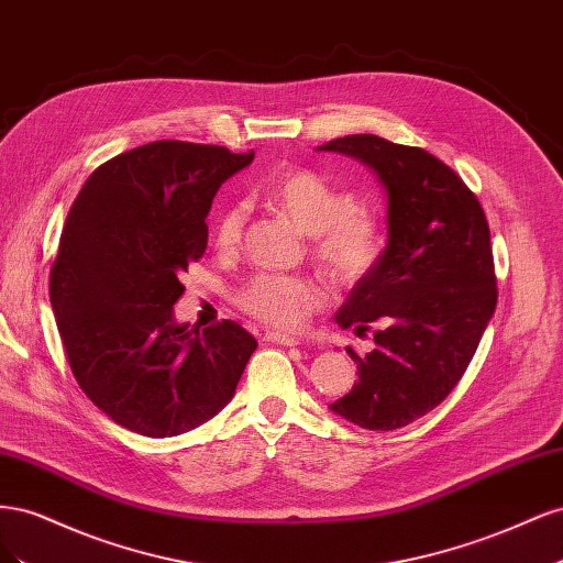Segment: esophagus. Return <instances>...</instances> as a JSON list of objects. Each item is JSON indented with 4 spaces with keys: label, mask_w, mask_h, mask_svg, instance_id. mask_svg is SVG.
<instances>
[{
    "label": "esophagus",
    "mask_w": 563,
    "mask_h": 563,
    "mask_svg": "<svg viewBox=\"0 0 563 563\" xmlns=\"http://www.w3.org/2000/svg\"><path fill=\"white\" fill-rule=\"evenodd\" d=\"M265 338H267V340H272V343L284 345V347H296V345H300V340H298V338H294V335H286V333H267Z\"/></svg>",
    "instance_id": "1"
}]
</instances>
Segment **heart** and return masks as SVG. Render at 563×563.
<instances>
[{
    "label": "heart",
    "mask_w": 563,
    "mask_h": 563,
    "mask_svg": "<svg viewBox=\"0 0 563 563\" xmlns=\"http://www.w3.org/2000/svg\"><path fill=\"white\" fill-rule=\"evenodd\" d=\"M272 211L310 234V253L329 279L343 288L362 284L383 258L385 232L380 218L356 207V197L321 176L314 168H286L272 178L261 192ZM246 207L232 201L220 209L211 240L220 253H234L242 246ZM329 294L323 284L305 275H255L240 291L236 305L267 327L298 331L312 314L327 308Z\"/></svg>",
    "instance_id": "obj_1"
}]
</instances>
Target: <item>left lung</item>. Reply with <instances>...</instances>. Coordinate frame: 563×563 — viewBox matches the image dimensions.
Returning a JSON list of instances; mask_svg holds the SVG:
<instances>
[{"label":"left lung","instance_id":"8db88e82","mask_svg":"<svg viewBox=\"0 0 563 563\" xmlns=\"http://www.w3.org/2000/svg\"><path fill=\"white\" fill-rule=\"evenodd\" d=\"M319 150L343 152L378 174L387 190L389 244L352 288L335 319L373 343L338 416L389 432L430 413L463 378L498 302L488 220L476 195L428 150L371 133Z\"/></svg>","mask_w":563,"mask_h":563}]
</instances>
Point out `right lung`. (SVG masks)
Returning <instances> with one entry per match:
<instances>
[{"label":"right lung","instance_id":"1","mask_svg":"<svg viewBox=\"0 0 563 563\" xmlns=\"http://www.w3.org/2000/svg\"><path fill=\"white\" fill-rule=\"evenodd\" d=\"M253 152L155 141L100 164L79 190L48 296L84 395L122 428L176 437L216 416L255 338L236 321L178 327L180 275L207 251V213Z\"/></svg>","mask_w":563,"mask_h":563}]
</instances>
